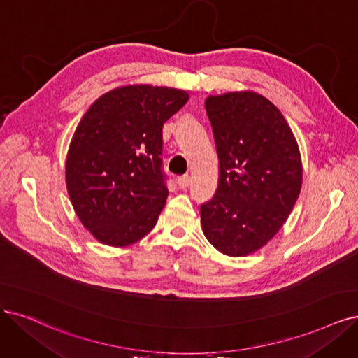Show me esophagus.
<instances>
[{
	"instance_id": "esophagus-1",
	"label": "esophagus",
	"mask_w": 358,
	"mask_h": 358,
	"mask_svg": "<svg viewBox=\"0 0 358 358\" xmlns=\"http://www.w3.org/2000/svg\"><path fill=\"white\" fill-rule=\"evenodd\" d=\"M190 182H192V178H190V176L189 174H186V176H181V177H178L177 178V184H178V187L180 189H187L189 186H190Z\"/></svg>"
}]
</instances>
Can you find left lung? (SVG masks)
<instances>
[{
    "label": "left lung",
    "mask_w": 358,
    "mask_h": 358,
    "mask_svg": "<svg viewBox=\"0 0 358 358\" xmlns=\"http://www.w3.org/2000/svg\"><path fill=\"white\" fill-rule=\"evenodd\" d=\"M205 109L220 178L213 199L201 206L202 230L221 254L246 257L273 239L295 206L299 148L282 112L258 92L209 96Z\"/></svg>",
    "instance_id": "left-lung-1"
}]
</instances>
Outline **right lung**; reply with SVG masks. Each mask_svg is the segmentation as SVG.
<instances>
[{
	"label": "right lung",
	"instance_id": "1",
	"mask_svg": "<svg viewBox=\"0 0 358 358\" xmlns=\"http://www.w3.org/2000/svg\"><path fill=\"white\" fill-rule=\"evenodd\" d=\"M186 91L125 85L99 97L79 121L66 157V187L83 226L104 245L138 242L157 222L168 189L162 127Z\"/></svg>",
	"mask_w": 358,
	"mask_h": 358
}]
</instances>
